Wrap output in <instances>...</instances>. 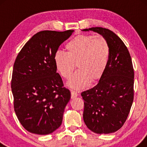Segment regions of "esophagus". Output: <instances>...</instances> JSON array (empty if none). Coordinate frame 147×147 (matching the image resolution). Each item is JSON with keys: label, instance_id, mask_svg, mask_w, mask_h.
Wrapping results in <instances>:
<instances>
[{"label": "esophagus", "instance_id": "obj_1", "mask_svg": "<svg viewBox=\"0 0 147 147\" xmlns=\"http://www.w3.org/2000/svg\"><path fill=\"white\" fill-rule=\"evenodd\" d=\"M79 95V94H78V92L75 91V90H71V99H74V98H75L78 96Z\"/></svg>", "mask_w": 147, "mask_h": 147}]
</instances>
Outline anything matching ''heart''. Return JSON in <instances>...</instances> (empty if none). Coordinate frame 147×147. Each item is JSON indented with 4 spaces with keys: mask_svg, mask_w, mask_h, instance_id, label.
Here are the masks:
<instances>
[{
    "mask_svg": "<svg viewBox=\"0 0 147 147\" xmlns=\"http://www.w3.org/2000/svg\"><path fill=\"white\" fill-rule=\"evenodd\" d=\"M67 53L57 51L54 55L55 67L61 77L68 80L76 66L78 69L69 81V86L82 89L98 81L107 67L110 56L108 42L102 35H80L65 45Z\"/></svg>",
    "mask_w": 147,
    "mask_h": 147,
    "instance_id": "1",
    "label": "heart"
}]
</instances>
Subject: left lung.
<instances>
[{
    "mask_svg": "<svg viewBox=\"0 0 147 147\" xmlns=\"http://www.w3.org/2000/svg\"><path fill=\"white\" fill-rule=\"evenodd\" d=\"M107 40L110 48L108 66L97 85L82 92L83 118L87 127L97 134H109L125 123L134 100V69L130 53L113 31L92 27Z\"/></svg>",
    "mask_w": 147,
    "mask_h": 147,
    "instance_id": "8db88e82",
    "label": "left lung"
}]
</instances>
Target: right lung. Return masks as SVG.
Listing matches in <instances>:
<instances>
[{
	"mask_svg": "<svg viewBox=\"0 0 147 147\" xmlns=\"http://www.w3.org/2000/svg\"><path fill=\"white\" fill-rule=\"evenodd\" d=\"M73 31L38 32L16 58L11 80L14 110L22 126L31 133L50 134L62 123L71 94L57 73L54 55Z\"/></svg>",
	"mask_w": 147,
	"mask_h": 147,
	"instance_id": "obj_1",
	"label": "right lung"
}]
</instances>
